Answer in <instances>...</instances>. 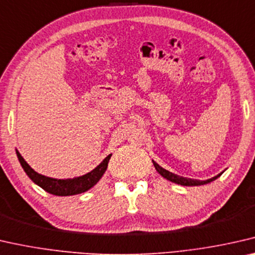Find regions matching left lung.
Listing matches in <instances>:
<instances>
[{
  "instance_id": "obj_1",
  "label": "left lung",
  "mask_w": 255,
  "mask_h": 255,
  "mask_svg": "<svg viewBox=\"0 0 255 255\" xmlns=\"http://www.w3.org/2000/svg\"><path fill=\"white\" fill-rule=\"evenodd\" d=\"M153 165L155 167V169H157V172L160 174L161 176H164L167 180L174 182V183H177V184H181V185H201V184H206V183H210V182L214 181L218 178L219 176H221V174H219V175H216L214 177L210 178V180H205V181H200V180H196V178H189V177H183V176H180V175H176V174H173L168 172V170H166L162 168V167L159 166L157 162L153 161Z\"/></svg>"
}]
</instances>
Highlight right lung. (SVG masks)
<instances>
[{"mask_svg": "<svg viewBox=\"0 0 255 255\" xmlns=\"http://www.w3.org/2000/svg\"><path fill=\"white\" fill-rule=\"evenodd\" d=\"M112 154H109L103 161L98 165L94 170L90 173L86 174V175L80 176L73 180H56V178H50L47 176L41 175V174L36 173L35 170L30 168L27 162L24 160L20 153L17 152V157L19 159V162L22 168H24L25 173L27 174L28 177L32 180L34 183L39 185L45 191L51 193L55 196H73L78 195V193H82L89 190L91 187L100 181V178L103 176L106 168H108V164L110 158Z\"/></svg>", "mask_w": 255, "mask_h": 255, "instance_id": "right-lung-1", "label": "right lung"}]
</instances>
